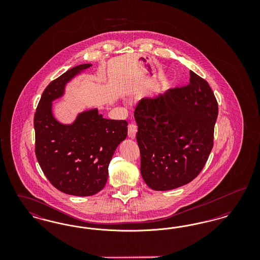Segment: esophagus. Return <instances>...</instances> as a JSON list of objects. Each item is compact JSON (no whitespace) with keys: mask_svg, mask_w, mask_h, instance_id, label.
Masks as SVG:
<instances>
[{"mask_svg":"<svg viewBox=\"0 0 260 260\" xmlns=\"http://www.w3.org/2000/svg\"><path fill=\"white\" fill-rule=\"evenodd\" d=\"M136 133H137V125L135 124H128V127H127V135L128 137L134 139L136 138Z\"/></svg>","mask_w":260,"mask_h":260,"instance_id":"esophagus-1","label":"esophagus"}]
</instances>
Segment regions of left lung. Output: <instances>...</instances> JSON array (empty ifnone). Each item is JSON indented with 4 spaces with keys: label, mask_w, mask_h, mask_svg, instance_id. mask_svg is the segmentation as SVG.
Listing matches in <instances>:
<instances>
[{
    "label": "left lung",
    "mask_w": 260,
    "mask_h": 260,
    "mask_svg": "<svg viewBox=\"0 0 260 260\" xmlns=\"http://www.w3.org/2000/svg\"><path fill=\"white\" fill-rule=\"evenodd\" d=\"M218 105L207 81L190 71V83L141 99L135 111L140 173L153 190L191 182L213 145Z\"/></svg>",
    "instance_id": "8db88e82"
}]
</instances>
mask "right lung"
Returning a JSON list of instances; mask_svg holds the SVG:
<instances>
[{
	"label": "right lung",
	"mask_w": 260,
	"mask_h": 260,
	"mask_svg": "<svg viewBox=\"0 0 260 260\" xmlns=\"http://www.w3.org/2000/svg\"><path fill=\"white\" fill-rule=\"evenodd\" d=\"M90 66H75L50 83L34 117L35 153L42 171L56 189L79 197L92 196L104 188L115 150L127 136L126 121L105 119L98 108L78 113L71 124L54 117L52 102Z\"/></svg>",
	"instance_id": "obj_1"
}]
</instances>
